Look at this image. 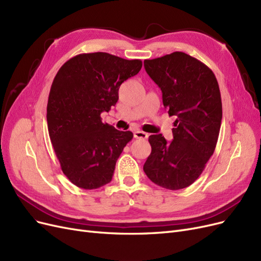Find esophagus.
<instances>
[{
	"label": "esophagus",
	"instance_id": "esophagus-1",
	"mask_svg": "<svg viewBox=\"0 0 261 261\" xmlns=\"http://www.w3.org/2000/svg\"><path fill=\"white\" fill-rule=\"evenodd\" d=\"M134 137L137 139H147L148 134L145 132H141V130H136V132H134Z\"/></svg>",
	"mask_w": 261,
	"mask_h": 261
}]
</instances>
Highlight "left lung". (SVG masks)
I'll return each mask as SVG.
<instances>
[{
    "mask_svg": "<svg viewBox=\"0 0 261 261\" xmlns=\"http://www.w3.org/2000/svg\"><path fill=\"white\" fill-rule=\"evenodd\" d=\"M144 66L169 115L176 116L170 143L162 134L149 136L144 171L154 184L177 191L199 177L216 149L222 121L219 85L207 65L184 52L145 60Z\"/></svg>",
    "mask_w": 261,
    "mask_h": 261,
    "instance_id": "obj_1",
    "label": "left lung"
}]
</instances>
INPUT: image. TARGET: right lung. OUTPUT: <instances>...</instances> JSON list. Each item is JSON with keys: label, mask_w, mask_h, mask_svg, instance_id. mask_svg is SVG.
<instances>
[{"label": "right lung", "mask_w": 261, "mask_h": 261, "mask_svg": "<svg viewBox=\"0 0 261 261\" xmlns=\"http://www.w3.org/2000/svg\"><path fill=\"white\" fill-rule=\"evenodd\" d=\"M140 60L84 53L68 60L55 75L46 107L49 136L65 176L84 189L110 183L132 132L102 123L118 100L122 83L139 73Z\"/></svg>", "instance_id": "add662e5"}]
</instances>
